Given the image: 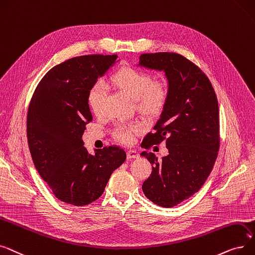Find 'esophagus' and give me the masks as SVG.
Segmentation results:
<instances>
[{
  "label": "esophagus",
  "instance_id": "34e87169",
  "mask_svg": "<svg viewBox=\"0 0 255 255\" xmlns=\"http://www.w3.org/2000/svg\"><path fill=\"white\" fill-rule=\"evenodd\" d=\"M127 156H128V159H138L139 153L135 150H128Z\"/></svg>",
  "mask_w": 255,
  "mask_h": 255
}]
</instances>
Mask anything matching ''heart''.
Listing matches in <instances>:
<instances>
[{
    "label": "heart",
    "instance_id": "1",
    "mask_svg": "<svg viewBox=\"0 0 255 255\" xmlns=\"http://www.w3.org/2000/svg\"><path fill=\"white\" fill-rule=\"evenodd\" d=\"M112 83L116 88L134 101L137 110L144 115L160 114L167 104L169 96L167 84L161 81L152 82L149 72L135 67H123L115 72ZM106 94L105 86L101 82L92 85L88 92V103L94 113L98 114L102 111ZM141 130L142 126L139 123L119 124L115 127L113 135L121 142L129 143L134 135Z\"/></svg>",
    "mask_w": 255,
    "mask_h": 255
}]
</instances>
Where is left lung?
<instances>
[{"instance_id":"1","label":"left lung","mask_w":255,"mask_h":255,"mask_svg":"<svg viewBox=\"0 0 255 255\" xmlns=\"http://www.w3.org/2000/svg\"><path fill=\"white\" fill-rule=\"evenodd\" d=\"M138 65L165 72L168 81L167 104L142 144L165 140L169 154L159 161L141 152L152 165L142 190L153 203L172 208L198 192L214 167L220 143L217 96L202 70L179 54H142Z\"/></svg>"}]
</instances>
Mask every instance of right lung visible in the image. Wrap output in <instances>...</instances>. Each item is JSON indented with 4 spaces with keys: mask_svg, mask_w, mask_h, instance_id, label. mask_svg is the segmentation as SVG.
Returning <instances> with one entry per match:
<instances>
[{
    "mask_svg": "<svg viewBox=\"0 0 255 255\" xmlns=\"http://www.w3.org/2000/svg\"><path fill=\"white\" fill-rule=\"evenodd\" d=\"M116 59V55L71 58L47 71L32 96L27 116L32 160L55 196L65 203L83 207L100 198L112 172L127 159L117 146L90 154L82 140L92 121L88 92Z\"/></svg>",
    "mask_w": 255,
    "mask_h": 255,
    "instance_id": "right-lung-1",
    "label": "right lung"
}]
</instances>
